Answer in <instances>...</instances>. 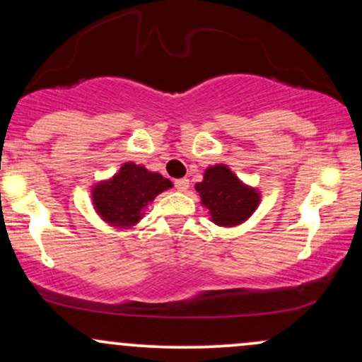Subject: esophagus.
<instances>
[{"label": "esophagus", "instance_id": "esophagus-1", "mask_svg": "<svg viewBox=\"0 0 362 362\" xmlns=\"http://www.w3.org/2000/svg\"><path fill=\"white\" fill-rule=\"evenodd\" d=\"M189 178H178V180H175L177 190H180V192H185V190L189 189Z\"/></svg>", "mask_w": 362, "mask_h": 362}]
</instances>
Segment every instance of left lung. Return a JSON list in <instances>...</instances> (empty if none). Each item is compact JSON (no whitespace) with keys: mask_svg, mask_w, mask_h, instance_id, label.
I'll return each mask as SVG.
<instances>
[{"mask_svg":"<svg viewBox=\"0 0 362 362\" xmlns=\"http://www.w3.org/2000/svg\"><path fill=\"white\" fill-rule=\"evenodd\" d=\"M202 204L209 209L211 219L219 226H235L243 223L259 206L255 189L243 185L235 173L224 165L206 170L204 180L195 185Z\"/></svg>","mask_w":362,"mask_h":362,"instance_id":"8db88e82","label":"left lung"}]
</instances>
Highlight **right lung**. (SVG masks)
Segmentation results:
<instances>
[{
    "mask_svg": "<svg viewBox=\"0 0 362 362\" xmlns=\"http://www.w3.org/2000/svg\"><path fill=\"white\" fill-rule=\"evenodd\" d=\"M172 187L168 178L148 172L141 165L126 163L112 180L100 182L93 189V206L112 226L127 228L136 224L143 209L158 194Z\"/></svg>",
    "mask_w": 362,
    "mask_h": 362,
    "instance_id": "1",
    "label": "right lung"
}]
</instances>
